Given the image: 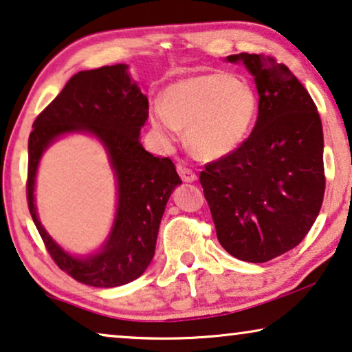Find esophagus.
<instances>
[{
    "label": "esophagus",
    "mask_w": 352,
    "mask_h": 352,
    "mask_svg": "<svg viewBox=\"0 0 352 352\" xmlns=\"http://www.w3.org/2000/svg\"><path fill=\"white\" fill-rule=\"evenodd\" d=\"M177 173H179L181 179L184 181V182H194V181H197L195 171H192L190 168H187L184 165H177Z\"/></svg>",
    "instance_id": "34e87169"
}]
</instances>
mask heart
Listing matches in <instances>:
<instances>
[{
	"mask_svg": "<svg viewBox=\"0 0 352 352\" xmlns=\"http://www.w3.org/2000/svg\"><path fill=\"white\" fill-rule=\"evenodd\" d=\"M258 98L247 80L224 72L192 75L163 91V104L148 109V122L163 142H175L186 128V144L201 160L232 153L248 136Z\"/></svg>",
	"mask_w": 352,
	"mask_h": 352,
	"instance_id": "1",
	"label": "heart"
}]
</instances>
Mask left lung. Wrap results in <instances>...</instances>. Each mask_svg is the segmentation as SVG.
I'll list each match as a JSON object with an SVG mask.
<instances>
[{"label":"left lung","mask_w":352,"mask_h":352,"mask_svg":"<svg viewBox=\"0 0 352 352\" xmlns=\"http://www.w3.org/2000/svg\"><path fill=\"white\" fill-rule=\"evenodd\" d=\"M226 60L242 62L254 76L258 118L242 146L205 165L200 184L226 252L242 261L266 263L295 248L320 211L322 122L287 65L247 52Z\"/></svg>","instance_id":"obj_1"}]
</instances>
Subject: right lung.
<instances>
[{
  "instance_id": "right-lung-1",
  "label": "right lung",
  "mask_w": 352,
  "mask_h": 352,
  "mask_svg": "<svg viewBox=\"0 0 352 352\" xmlns=\"http://www.w3.org/2000/svg\"><path fill=\"white\" fill-rule=\"evenodd\" d=\"M147 117V96L129 76L128 65L117 64L78 72L33 122L28 138V210L51 258L85 285L112 288L133 282L155 254L166 201L182 181L170 158L153 157L139 141ZM70 132L98 137L118 179L113 229L103 248L88 257H74L59 248L41 226L34 206V179L42 153Z\"/></svg>"
}]
</instances>
